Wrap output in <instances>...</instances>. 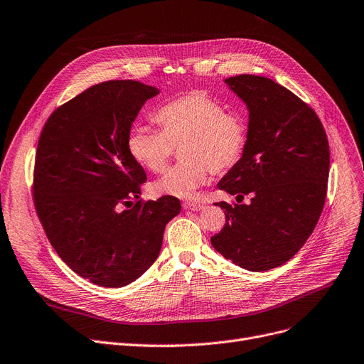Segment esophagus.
Returning a JSON list of instances; mask_svg holds the SVG:
<instances>
[{
    "instance_id": "1",
    "label": "esophagus",
    "mask_w": 364,
    "mask_h": 364,
    "mask_svg": "<svg viewBox=\"0 0 364 364\" xmlns=\"http://www.w3.org/2000/svg\"><path fill=\"white\" fill-rule=\"evenodd\" d=\"M183 208L187 209V211H202V209L205 208V205L195 203V202H184Z\"/></svg>"
}]
</instances>
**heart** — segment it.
I'll list each match as a JSON object with an SVG mask.
<instances>
[{"instance_id":"b5f03b06","label":"heart","mask_w":364,"mask_h":364,"mask_svg":"<svg viewBox=\"0 0 364 364\" xmlns=\"http://www.w3.org/2000/svg\"><path fill=\"white\" fill-rule=\"evenodd\" d=\"M156 119L161 128L132 127L128 134L131 158L151 172H162L176 147L184 159L153 181V192L178 199H192L211 171L230 169L242 158L247 141V127L242 117L209 97L193 91L164 105Z\"/></svg>"}]
</instances>
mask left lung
Listing matches in <instances>:
<instances>
[{
    "label": "left lung",
    "instance_id": "1",
    "mask_svg": "<svg viewBox=\"0 0 364 364\" xmlns=\"http://www.w3.org/2000/svg\"><path fill=\"white\" fill-rule=\"evenodd\" d=\"M224 82L246 105L250 124L243 155L218 188L252 202L215 203L225 224L211 243L242 269L267 272L289 261L314 230L328 192L329 143L316 112L288 88L258 75Z\"/></svg>",
    "mask_w": 364,
    "mask_h": 364
}]
</instances>
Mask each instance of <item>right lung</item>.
I'll return each mask as SVG.
<instances>
[{"mask_svg": "<svg viewBox=\"0 0 364 364\" xmlns=\"http://www.w3.org/2000/svg\"><path fill=\"white\" fill-rule=\"evenodd\" d=\"M158 94L131 80L92 85L51 113L38 141V218L63 262L105 288L139 279L161 252L165 225L181 211L172 196L139 199L146 172L127 146L140 109Z\"/></svg>", "mask_w": 364, "mask_h": 364, "instance_id": "right-lung-1", "label": "right lung"}]
</instances>
